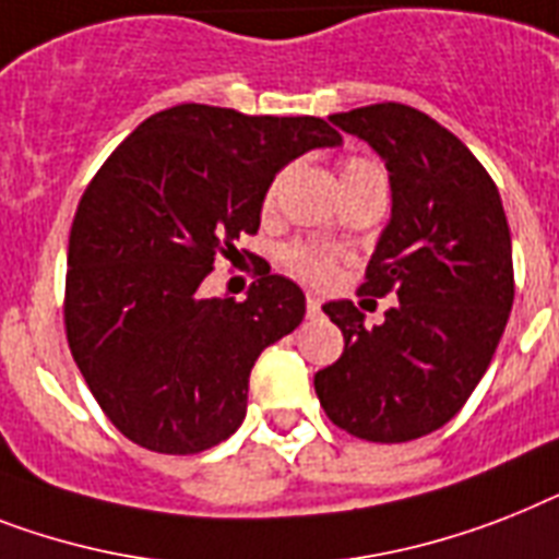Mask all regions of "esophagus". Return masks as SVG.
Listing matches in <instances>:
<instances>
[{
  "label": "esophagus",
  "instance_id": "34e87169",
  "mask_svg": "<svg viewBox=\"0 0 559 559\" xmlns=\"http://www.w3.org/2000/svg\"><path fill=\"white\" fill-rule=\"evenodd\" d=\"M321 312V298L319 295H307V316H319Z\"/></svg>",
  "mask_w": 559,
  "mask_h": 559
}]
</instances>
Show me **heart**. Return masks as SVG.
<instances>
[{
  "label": "heart",
  "mask_w": 559,
  "mask_h": 559,
  "mask_svg": "<svg viewBox=\"0 0 559 559\" xmlns=\"http://www.w3.org/2000/svg\"><path fill=\"white\" fill-rule=\"evenodd\" d=\"M367 169H376L373 163L361 160V157H350V160L344 163V171L342 177H350L358 175V171H367ZM275 201V183L266 189V198L264 203ZM284 264H287L289 272H295L298 278L310 281V284H326V281H333L335 275V255L330 249L324 247H312V243H295L284 252Z\"/></svg>",
  "instance_id": "b5f03b06"
}]
</instances>
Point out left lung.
<instances>
[{
	"mask_svg": "<svg viewBox=\"0 0 559 559\" xmlns=\"http://www.w3.org/2000/svg\"><path fill=\"white\" fill-rule=\"evenodd\" d=\"M330 122L390 171V224L358 295L399 301L370 330L353 301L324 304L344 353L316 373V393L353 437L411 442L462 411L500 344L514 304L506 209L471 148L419 108L376 103Z\"/></svg>",
	"mask_w": 559,
	"mask_h": 559,
	"instance_id": "obj_1",
	"label": "left lung"
}]
</instances>
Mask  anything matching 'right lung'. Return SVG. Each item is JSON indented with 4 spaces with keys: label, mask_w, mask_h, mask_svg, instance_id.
Segmentation results:
<instances>
[{
    "label": "right lung",
    "mask_w": 559,
    "mask_h": 559,
    "mask_svg": "<svg viewBox=\"0 0 559 559\" xmlns=\"http://www.w3.org/2000/svg\"><path fill=\"white\" fill-rule=\"evenodd\" d=\"M321 117L183 106L143 120L111 152L68 235L66 335L111 425L140 448L201 453L240 428L249 373L304 319V293L270 270L243 301L201 284L289 160L338 146Z\"/></svg>",
    "instance_id": "right-lung-1"
}]
</instances>
